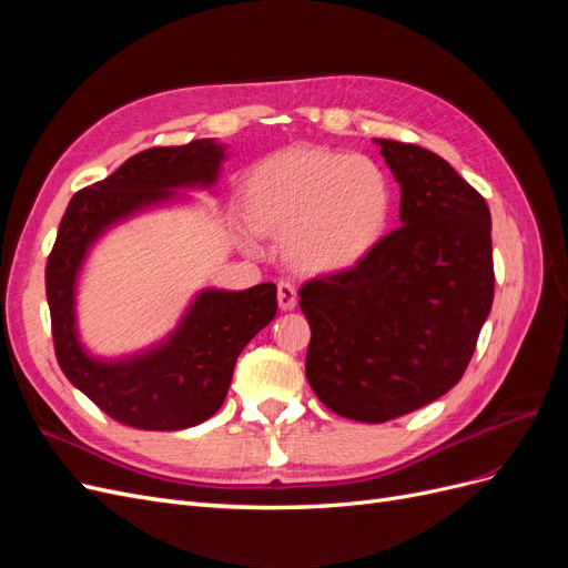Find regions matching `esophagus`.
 I'll use <instances>...</instances> for the list:
<instances>
[{
  "instance_id": "obj_1",
  "label": "esophagus",
  "mask_w": 568,
  "mask_h": 568,
  "mask_svg": "<svg viewBox=\"0 0 568 568\" xmlns=\"http://www.w3.org/2000/svg\"><path fill=\"white\" fill-rule=\"evenodd\" d=\"M277 301H280L282 311H294L296 303H298V291H296V286L291 284V282H286V280H282V282L277 284Z\"/></svg>"
}]
</instances>
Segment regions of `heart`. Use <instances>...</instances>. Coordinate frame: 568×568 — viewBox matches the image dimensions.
<instances>
[{
  "label": "heart",
  "instance_id": "1",
  "mask_svg": "<svg viewBox=\"0 0 568 568\" xmlns=\"http://www.w3.org/2000/svg\"><path fill=\"white\" fill-rule=\"evenodd\" d=\"M393 189L379 163L359 153L294 146L257 165L246 213L257 232L288 236L291 261L311 272H343L379 246Z\"/></svg>",
  "mask_w": 568,
  "mask_h": 568
}]
</instances>
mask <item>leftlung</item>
<instances>
[{
  "instance_id": "8db88e82",
  "label": "left lung",
  "mask_w": 568,
  "mask_h": 568,
  "mask_svg": "<svg viewBox=\"0 0 568 568\" xmlns=\"http://www.w3.org/2000/svg\"><path fill=\"white\" fill-rule=\"evenodd\" d=\"M400 184V227L363 263L311 280L305 376L336 415L382 424L434 403L467 369L495 288L486 199L438 153L376 140Z\"/></svg>"
}]
</instances>
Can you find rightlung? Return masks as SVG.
Masks as SVG:
<instances>
[{
    "mask_svg": "<svg viewBox=\"0 0 568 568\" xmlns=\"http://www.w3.org/2000/svg\"><path fill=\"white\" fill-rule=\"evenodd\" d=\"M225 159V146L213 140L140 151L106 180L80 189L63 213L44 272L57 359L68 382L120 424L180 432L213 417L225 403L239 353L277 315L272 282L244 291L203 288L175 332L144 353L101 359L80 343L75 284L97 239L178 199V189L213 186Z\"/></svg>",
    "mask_w": 568,
    "mask_h": 568,
    "instance_id": "1",
    "label": "right lung"
}]
</instances>
